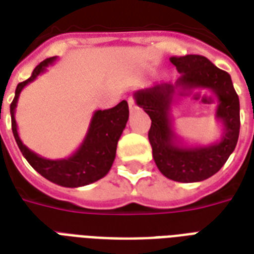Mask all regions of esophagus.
Listing matches in <instances>:
<instances>
[{"label":"esophagus","instance_id":"34e87169","mask_svg":"<svg viewBox=\"0 0 254 254\" xmlns=\"http://www.w3.org/2000/svg\"><path fill=\"white\" fill-rule=\"evenodd\" d=\"M127 104H129V111L130 112H134L135 109H137V105H135L133 97H129V99H127Z\"/></svg>","mask_w":254,"mask_h":254}]
</instances>
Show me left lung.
<instances>
[{"label": "left lung", "mask_w": 254, "mask_h": 254, "mask_svg": "<svg viewBox=\"0 0 254 254\" xmlns=\"http://www.w3.org/2000/svg\"><path fill=\"white\" fill-rule=\"evenodd\" d=\"M170 62L182 73L177 87H154L134 93L135 103L151 120L149 141L153 158L166 178L182 183L208 179L224 166L236 147L240 133V101L228 72L201 55L173 57ZM209 90L217 96L215 118L222 124L221 138L209 145H187L176 134L171 107L176 96L187 91Z\"/></svg>", "instance_id": "left-lung-1"}]
</instances>
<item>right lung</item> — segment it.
<instances>
[{"instance_id": "add662e5", "label": "right lung", "mask_w": 254, "mask_h": 254, "mask_svg": "<svg viewBox=\"0 0 254 254\" xmlns=\"http://www.w3.org/2000/svg\"><path fill=\"white\" fill-rule=\"evenodd\" d=\"M57 61V57L49 58L35 67L33 75L27 80L17 85L13 103L10 104L11 129L19 150L35 171L62 187H81L99 181L109 173L116 158V149L120 137L127 127L129 119V107L125 100L115 108L96 111L89 123L87 134L77 150L68 158L47 159L41 157L23 145L19 138L15 123V108L18 97L26 85L34 81L41 73Z\"/></svg>"}]
</instances>
